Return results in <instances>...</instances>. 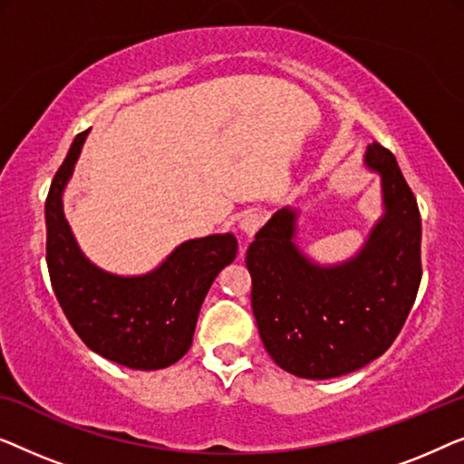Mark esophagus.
Returning <instances> with one entry per match:
<instances>
[{
    "mask_svg": "<svg viewBox=\"0 0 464 464\" xmlns=\"http://www.w3.org/2000/svg\"><path fill=\"white\" fill-rule=\"evenodd\" d=\"M260 227H263V214L256 212V210L246 212L239 220V229L246 233V237H254V235L258 233Z\"/></svg>",
    "mask_w": 464,
    "mask_h": 464,
    "instance_id": "1",
    "label": "esophagus"
}]
</instances>
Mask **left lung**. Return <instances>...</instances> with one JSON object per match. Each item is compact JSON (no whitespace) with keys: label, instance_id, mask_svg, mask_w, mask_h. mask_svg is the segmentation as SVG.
Returning a JSON list of instances; mask_svg holds the SVG:
<instances>
[{"label":"left lung","instance_id":"obj_1","mask_svg":"<svg viewBox=\"0 0 464 464\" xmlns=\"http://www.w3.org/2000/svg\"><path fill=\"white\" fill-rule=\"evenodd\" d=\"M363 166L381 176L382 217L362 250L319 265L296 246L298 210L273 214L247 247L252 309L279 368L325 381L355 372L387 351L420 285V212L395 155L372 142Z\"/></svg>","mask_w":464,"mask_h":464}]
</instances>
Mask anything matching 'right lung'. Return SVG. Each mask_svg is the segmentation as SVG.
<instances>
[{
  "label": "right lung",
  "mask_w": 464,
  "mask_h": 464,
  "mask_svg": "<svg viewBox=\"0 0 464 464\" xmlns=\"http://www.w3.org/2000/svg\"><path fill=\"white\" fill-rule=\"evenodd\" d=\"M88 134L75 136L45 199L52 288L77 336L94 353L132 370L168 368L191 347L201 303L237 256V239L233 233L187 239L142 276L101 269L82 252L63 210V193Z\"/></svg>",
  "instance_id": "obj_1"
}]
</instances>
